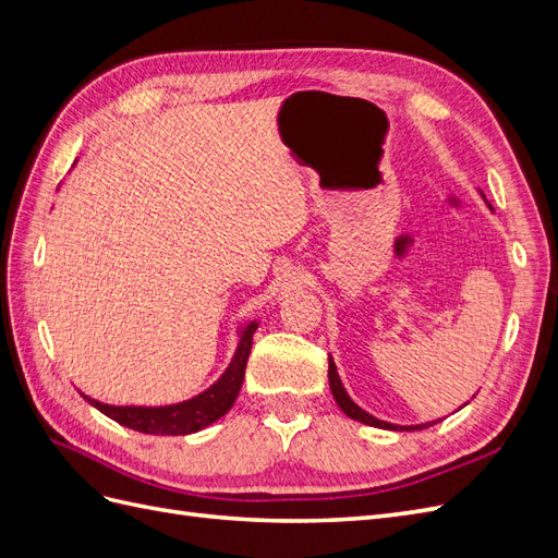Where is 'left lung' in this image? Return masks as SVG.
Segmentation results:
<instances>
[{"label": "left lung", "instance_id": "obj_1", "mask_svg": "<svg viewBox=\"0 0 558 558\" xmlns=\"http://www.w3.org/2000/svg\"><path fill=\"white\" fill-rule=\"evenodd\" d=\"M328 381H330L332 398H335L337 404H340V410H342L347 416L361 421V424L375 426V428H384V430H421V428L428 426V424H418V426H396V424H386V421H381V418H377V416H373V414H367L365 410H361L359 404L353 402V400L349 398V393L344 391V386H342V381H340V375H337V367H335L332 359H328Z\"/></svg>", "mask_w": 558, "mask_h": 558}]
</instances>
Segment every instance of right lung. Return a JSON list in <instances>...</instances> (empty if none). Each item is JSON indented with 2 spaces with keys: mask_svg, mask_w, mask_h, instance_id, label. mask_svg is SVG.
<instances>
[{
  "mask_svg": "<svg viewBox=\"0 0 558 558\" xmlns=\"http://www.w3.org/2000/svg\"><path fill=\"white\" fill-rule=\"evenodd\" d=\"M258 324L251 320V324L242 330L238 351H234V359L230 361L228 369L221 375L214 386L199 396L179 402V404H165V408H116V404L97 402L88 396L86 398L93 408H97L116 424L125 428L140 430L146 435H189L207 428L214 421L221 418L240 396V388L244 381V369L253 344V332H256Z\"/></svg>",
  "mask_w": 558,
  "mask_h": 558,
  "instance_id": "right-lung-1",
  "label": "right lung"
}]
</instances>
